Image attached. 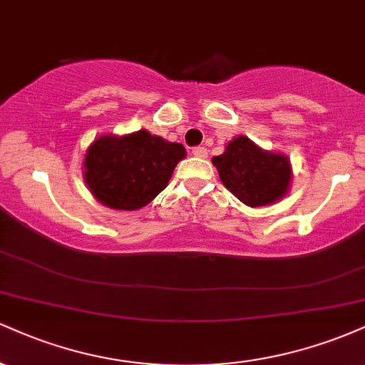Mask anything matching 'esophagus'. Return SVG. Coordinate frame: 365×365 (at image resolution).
I'll return each instance as SVG.
<instances>
[{
    "mask_svg": "<svg viewBox=\"0 0 365 365\" xmlns=\"http://www.w3.org/2000/svg\"><path fill=\"white\" fill-rule=\"evenodd\" d=\"M192 156L207 158V149L206 148H194V149H192Z\"/></svg>",
    "mask_w": 365,
    "mask_h": 365,
    "instance_id": "esophagus-1",
    "label": "esophagus"
}]
</instances>
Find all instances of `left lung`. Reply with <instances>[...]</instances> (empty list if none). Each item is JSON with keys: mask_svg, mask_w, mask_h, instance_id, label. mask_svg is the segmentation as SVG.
Wrapping results in <instances>:
<instances>
[{"mask_svg": "<svg viewBox=\"0 0 365 365\" xmlns=\"http://www.w3.org/2000/svg\"><path fill=\"white\" fill-rule=\"evenodd\" d=\"M212 165L221 183L245 206H269L290 190V158L259 148L245 135L230 140L225 153L212 158Z\"/></svg>", "mask_w": 365, "mask_h": 365, "instance_id": "8db88e82", "label": "left lung"}]
</instances>
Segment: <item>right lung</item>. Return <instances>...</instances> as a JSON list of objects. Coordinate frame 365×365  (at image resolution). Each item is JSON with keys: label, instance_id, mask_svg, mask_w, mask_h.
<instances>
[{"label": "right lung", "instance_id": "add662e5", "mask_svg": "<svg viewBox=\"0 0 365 365\" xmlns=\"http://www.w3.org/2000/svg\"><path fill=\"white\" fill-rule=\"evenodd\" d=\"M185 156L182 144L145 128L125 135L104 133L86 150L83 182L106 207L137 211L165 190L175 166Z\"/></svg>", "mask_w": 365, "mask_h": 365}]
</instances>
